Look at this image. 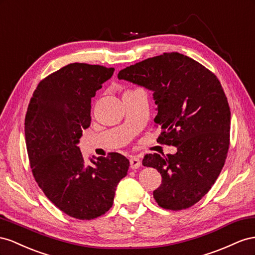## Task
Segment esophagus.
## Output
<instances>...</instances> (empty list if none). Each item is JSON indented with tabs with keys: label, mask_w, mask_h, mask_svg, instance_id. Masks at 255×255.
<instances>
[{
	"label": "esophagus",
	"mask_w": 255,
	"mask_h": 255,
	"mask_svg": "<svg viewBox=\"0 0 255 255\" xmlns=\"http://www.w3.org/2000/svg\"><path fill=\"white\" fill-rule=\"evenodd\" d=\"M141 165V160L136 157H131L130 158V168L135 170V169H139Z\"/></svg>",
	"instance_id": "obj_1"
}]
</instances>
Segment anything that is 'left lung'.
Listing matches in <instances>:
<instances>
[{
  "label": "left lung",
  "instance_id": "8db88e82",
  "mask_svg": "<svg viewBox=\"0 0 255 255\" xmlns=\"http://www.w3.org/2000/svg\"><path fill=\"white\" fill-rule=\"evenodd\" d=\"M118 78L154 93V122L162 130L157 142L177 148L174 155L144 156L142 164L162 176L154 199L165 209L191 207L215 184L229 150L231 111L219 80L178 52L131 65Z\"/></svg>",
  "mask_w": 255,
  "mask_h": 255
}]
</instances>
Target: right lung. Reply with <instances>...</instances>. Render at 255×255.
<instances>
[{"label": "right lung", "instance_id": "1", "mask_svg": "<svg viewBox=\"0 0 255 255\" xmlns=\"http://www.w3.org/2000/svg\"><path fill=\"white\" fill-rule=\"evenodd\" d=\"M114 68L74 63L35 90L25 115V142L35 180L66 215L91 220L113 205L129 160L119 152L86 163L78 144L91 125V101Z\"/></svg>", "mask_w": 255, "mask_h": 255}]
</instances>
